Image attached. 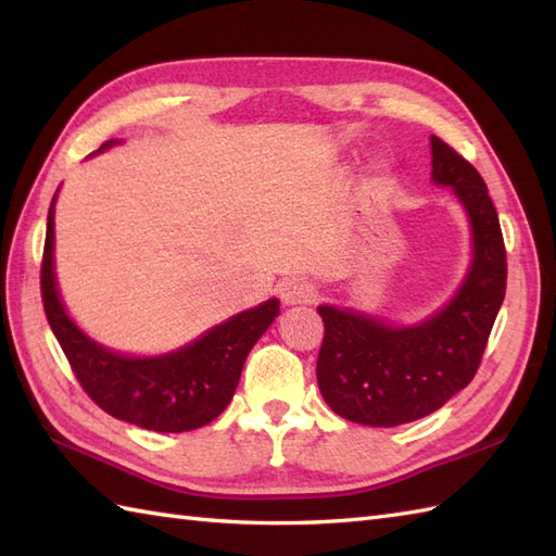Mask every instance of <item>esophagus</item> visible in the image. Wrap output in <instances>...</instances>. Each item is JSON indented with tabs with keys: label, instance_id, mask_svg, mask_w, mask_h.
<instances>
[{
	"label": "esophagus",
	"instance_id": "34e87169",
	"mask_svg": "<svg viewBox=\"0 0 556 556\" xmlns=\"http://www.w3.org/2000/svg\"><path fill=\"white\" fill-rule=\"evenodd\" d=\"M315 293L317 291H315L311 281L291 279V281H285V285H281L279 296L287 305H303V303H311L315 299Z\"/></svg>",
	"mask_w": 556,
	"mask_h": 556
}]
</instances>
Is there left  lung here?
Wrapping results in <instances>:
<instances>
[{
	"label": "left lung",
	"instance_id": "1",
	"mask_svg": "<svg viewBox=\"0 0 556 556\" xmlns=\"http://www.w3.org/2000/svg\"><path fill=\"white\" fill-rule=\"evenodd\" d=\"M432 184L452 188L470 227V265L442 308L413 325L337 305H317L325 339L317 387L337 416L394 428L430 416L468 387L506 291L497 210L473 164L430 136Z\"/></svg>",
	"mask_w": 556,
	"mask_h": 556
}]
</instances>
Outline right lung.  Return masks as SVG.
I'll return each mask as SVG.
<instances>
[{
	"label": "right lung",
	"mask_w": 556,
	"mask_h": 556,
	"mask_svg": "<svg viewBox=\"0 0 556 556\" xmlns=\"http://www.w3.org/2000/svg\"><path fill=\"white\" fill-rule=\"evenodd\" d=\"M116 143L119 140H108L92 155ZM56 193L47 212L40 289L47 323L83 389L110 416L146 430L188 432L215 420L233 399L248 353L279 315V301L267 299L255 308L236 313L198 339L157 356H134L104 346L74 323L59 293L54 271Z\"/></svg>",
	"instance_id": "add662e5"
}]
</instances>
